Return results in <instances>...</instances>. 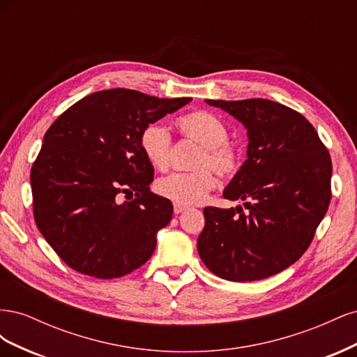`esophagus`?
I'll return each mask as SVG.
<instances>
[{
  "label": "esophagus",
  "mask_w": 357,
  "mask_h": 357,
  "mask_svg": "<svg viewBox=\"0 0 357 357\" xmlns=\"http://www.w3.org/2000/svg\"><path fill=\"white\" fill-rule=\"evenodd\" d=\"M186 210V207L185 205H180V204H174V213L176 214H180V213H183Z\"/></svg>",
  "instance_id": "esophagus-1"
}]
</instances>
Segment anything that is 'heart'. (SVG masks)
I'll return each mask as SVG.
<instances>
[{
    "label": "heart",
    "instance_id": "1",
    "mask_svg": "<svg viewBox=\"0 0 357 357\" xmlns=\"http://www.w3.org/2000/svg\"><path fill=\"white\" fill-rule=\"evenodd\" d=\"M180 134L189 142L201 146L193 159V171L171 172L156 181L160 197L180 205L199 202L215 186V174L222 180L232 178L241 167V155L228 142V128L215 114L195 110L177 117ZM172 139L165 125L149 123L139 134V149L146 160L155 168H165L171 155Z\"/></svg>",
    "mask_w": 357,
    "mask_h": 357
}]
</instances>
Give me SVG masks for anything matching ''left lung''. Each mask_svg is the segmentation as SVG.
Returning a JSON list of instances; mask_svg holds the SVG:
<instances>
[{"mask_svg":"<svg viewBox=\"0 0 357 357\" xmlns=\"http://www.w3.org/2000/svg\"><path fill=\"white\" fill-rule=\"evenodd\" d=\"M247 128V159L226 186L236 208L205 207L198 253L213 274L255 282L305 253L331 202L332 160L307 119L264 98L205 100Z\"/></svg>","mask_w":357,"mask_h":357,"instance_id":"left-lung-1","label":"left lung"}]
</instances>
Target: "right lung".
<instances>
[{
  "label": "right lung",
  "instance_id": "right-lung-1",
  "mask_svg": "<svg viewBox=\"0 0 357 357\" xmlns=\"http://www.w3.org/2000/svg\"><path fill=\"white\" fill-rule=\"evenodd\" d=\"M190 101L116 88L84 96L50 125L31 168L34 220L74 271L117 278L153 255L172 204L150 192L139 134Z\"/></svg>",
  "mask_w": 357,
  "mask_h": 357
}]
</instances>
